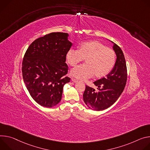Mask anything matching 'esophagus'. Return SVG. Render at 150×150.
<instances>
[{
    "label": "esophagus",
    "instance_id": "1",
    "mask_svg": "<svg viewBox=\"0 0 150 150\" xmlns=\"http://www.w3.org/2000/svg\"><path fill=\"white\" fill-rule=\"evenodd\" d=\"M71 80H72L73 82H74V83H77V82H78V80H77V79H74V78H72V79H71Z\"/></svg>",
    "mask_w": 150,
    "mask_h": 150
}]
</instances>
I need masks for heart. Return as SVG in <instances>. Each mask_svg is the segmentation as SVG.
<instances>
[{"label":"heart","mask_w":150,"mask_h":150,"mask_svg":"<svg viewBox=\"0 0 150 150\" xmlns=\"http://www.w3.org/2000/svg\"><path fill=\"white\" fill-rule=\"evenodd\" d=\"M85 59L86 64L78 65L71 71V74L81 80H86L95 75L102 78L108 74L115 62L112 49L97 40L82 43L79 49H70L66 54V60L70 66H75Z\"/></svg>","instance_id":"obj_1"}]
</instances>
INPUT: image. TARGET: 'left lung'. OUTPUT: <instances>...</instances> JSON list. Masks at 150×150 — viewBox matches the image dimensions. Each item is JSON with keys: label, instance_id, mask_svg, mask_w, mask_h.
<instances>
[{"label": "left lung", "instance_id": "8db88e82", "mask_svg": "<svg viewBox=\"0 0 150 150\" xmlns=\"http://www.w3.org/2000/svg\"><path fill=\"white\" fill-rule=\"evenodd\" d=\"M113 49L117 56L111 71L105 77L93 82L97 91L88 86L83 93V101L89 108L101 111L111 106L123 92L127 81V67L121 48L112 42Z\"/></svg>", "mask_w": 150, "mask_h": 150}]
</instances>
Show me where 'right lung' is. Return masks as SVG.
Here are the masks:
<instances>
[{"label": "right lung", "mask_w": 150, "mask_h": 150, "mask_svg": "<svg viewBox=\"0 0 150 150\" xmlns=\"http://www.w3.org/2000/svg\"><path fill=\"white\" fill-rule=\"evenodd\" d=\"M68 33H51L33 42L24 55L22 73L26 88L39 105L51 108L62 98L63 87L70 80L65 76L66 54L72 46Z\"/></svg>", "instance_id": "1"}]
</instances>
